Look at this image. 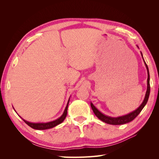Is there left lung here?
I'll return each instance as SVG.
<instances>
[{
  "mask_svg": "<svg viewBox=\"0 0 159 159\" xmlns=\"http://www.w3.org/2000/svg\"><path fill=\"white\" fill-rule=\"evenodd\" d=\"M137 47H138V46H137ZM141 54L142 57L143 59L142 52H141ZM143 60H144V59H143ZM144 62H145V66H146L147 70V74H148L147 89V92H146V94H145V99H144L143 102L141 103V105L136 110H134V111L130 113L127 115H123V116H121V117H111L107 116V115H105L103 114L102 113H101L94 106L93 104L92 103H91V109H92V110H93V113H95L96 116L98 117V118L101 120V121H102L105 123L110 124V125H117L125 124V123H127L129 122L132 121L133 120L134 118H135L139 113H140V112L141 111L142 109H143V107L145 106V105L147 104V103L148 102L149 94H150L151 88H150V75H149L148 68V66H147V64L145 63V60H144Z\"/></svg>",
  "mask_w": 159,
  "mask_h": 159,
  "instance_id": "left-lung-1",
  "label": "left lung"
}]
</instances>
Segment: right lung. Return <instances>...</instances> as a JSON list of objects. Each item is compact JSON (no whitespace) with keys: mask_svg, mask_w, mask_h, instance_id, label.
<instances>
[{"mask_svg":"<svg viewBox=\"0 0 159 159\" xmlns=\"http://www.w3.org/2000/svg\"><path fill=\"white\" fill-rule=\"evenodd\" d=\"M70 102V99L68 102V104H67L66 107L65 108L64 111L62 114L61 116L60 117H59L58 119H57L56 120H54L53 121H50V122H48V123H31V122H28L26 120L23 119L22 120L25 121L28 126H30V127H32V129H37V130H45V129H51L56 127L57 125L60 124L61 123H62L64 121V120L65 119V118L66 117L67 115V111H68V103Z\"/></svg>","mask_w":159,"mask_h":159,"instance_id":"obj_1","label":"right lung"}]
</instances>
